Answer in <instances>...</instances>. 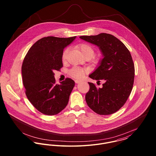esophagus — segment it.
I'll use <instances>...</instances> for the list:
<instances>
[{
  "label": "esophagus",
  "mask_w": 156,
  "mask_h": 156,
  "mask_svg": "<svg viewBox=\"0 0 156 156\" xmlns=\"http://www.w3.org/2000/svg\"><path fill=\"white\" fill-rule=\"evenodd\" d=\"M75 82H76V83H79L80 82H81V81L79 80H75Z\"/></svg>",
  "instance_id": "esophagus-1"
}]
</instances>
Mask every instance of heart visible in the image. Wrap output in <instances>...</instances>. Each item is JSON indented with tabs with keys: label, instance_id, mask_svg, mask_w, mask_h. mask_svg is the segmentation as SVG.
<instances>
[{
	"label": "heart",
	"instance_id": "1",
	"mask_svg": "<svg viewBox=\"0 0 156 156\" xmlns=\"http://www.w3.org/2000/svg\"><path fill=\"white\" fill-rule=\"evenodd\" d=\"M78 48L80 50L82 54L85 58H92L95 54L94 48L90 45L86 43L81 44L78 46ZM69 48H66L62 52V59L64 61L66 59L67 53L68 52ZM85 74V69L81 67H74L71 68L68 71V74L74 78H81Z\"/></svg>",
	"mask_w": 156,
	"mask_h": 156
}]
</instances>
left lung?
<instances>
[{
    "instance_id": "obj_1",
    "label": "left lung",
    "mask_w": 156,
    "mask_h": 156,
    "mask_svg": "<svg viewBox=\"0 0 156 156\" xmlns=\"http://www.w3.org/2000/svg\"><path fill=\"white\" fill-rule=\"evenodd\" d=\"M80 38L97 45L103 56L89 77L99 82L104 80L105 83L101 88H97L88 82L87 103L99 115L114 113L124 106L133 88L134 66L131 54L125 45L111 34L101 33Z\"/></svg>"
}]
</instances>
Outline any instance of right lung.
I'll return each mask as SVG.
<instances>
[{
    "instance_id": "add662e5",
    "label": "right lung",
    "mask_w": 156,
    "mask_h": 156,
    "mask_svg": "<svg viewBox=\"0 0 156 156\" xmlns=\"http://www.w3.org/2000/svg\"><path fill=\"white\" fill-rule=\"evenodd\" d=\"M76 38L44 37L30 48L23 60L22 73L26 95L43 114L55 115L67 106L74 81L66 78L60 85L56 84L54 71L63 67L64 49Z\"/></svg>"
}]
</instances>
